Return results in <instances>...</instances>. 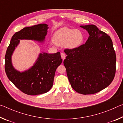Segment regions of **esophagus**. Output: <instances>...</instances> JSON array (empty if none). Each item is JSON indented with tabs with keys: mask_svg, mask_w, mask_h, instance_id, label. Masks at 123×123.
I'll return each instance as SVG.
<instances>
[{
	"mask_svg": "<svg viewBox=\"0 0 123 123\" xmlns=\"http://www.w3.org/2000/svg\"><path fill=\"white\" fill-rule=\"evenodd\" d=\"M61 57H62V59H63V60L65 59V57H66V55L65 54H64V53H61Z\"/></svg>",
	"mask_w": 123,
	"mask_h": 123,
	"instance_id": "1",
	"label": "esophagus"
}]
</instances>
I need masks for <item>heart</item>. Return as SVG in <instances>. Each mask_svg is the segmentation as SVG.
<instances>
[{
    "label": "heart",
    "mask_w": 123,
    "mask_h": 123,
    "mask_svg": "<svg viewBox=\"0 0 123 123\" xmlns=\"http://www.w3.org/2000/svg\"><path fill=\"white\" fill-rule=\"evenodd\" d=\"M52 40L57 46H64L69 49H75L83 43L84 35L80 30L63 27L55 32Z\"/></svg>",
    "instance_id": "1"
}]
</instances>
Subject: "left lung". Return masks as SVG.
I'll return each instance as SVG.
<instances>
[{
  "label": "left lung",
  "mask_w": 123,
  "mask_h": 123,
  "mask_svg": "<svg viewBox=\"0 0 123 123\" xmlns=\"http://www.w3.org/2000/svg\"><path fill=\"white\" fill-rule=\"evenodd\" d=\"M89 37L85 44L65 49L64 65L72 88L78 93L95 94L111 83L115 76L116 55L111 39L95 25H81Z\"/></svg>",
  "instance_id": "1"
}]
</instances>
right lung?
<instances>
[{
	"mask_svg": "<svg viewBox=\"0 0 123 123\" xmlns=\"http://www.w3.org/2000/svg\"><path fill=\"white\" fill-rule=\"evenodd\" d=\"M48 29L46 24L24 28L12 36L6 52L5 70L8 78L18 89L28 95H39L51 89L53 86L55 70L62 62L60 52L40 53L31 69L22 72L13 68L11 56L20 40L43 42L47 35Z\"/></svg>",
	"mask_w": 123,
	"mask_h": 123,
	"instance_id": "obj_1",
	"label": "right lung"
}]
</instances>
